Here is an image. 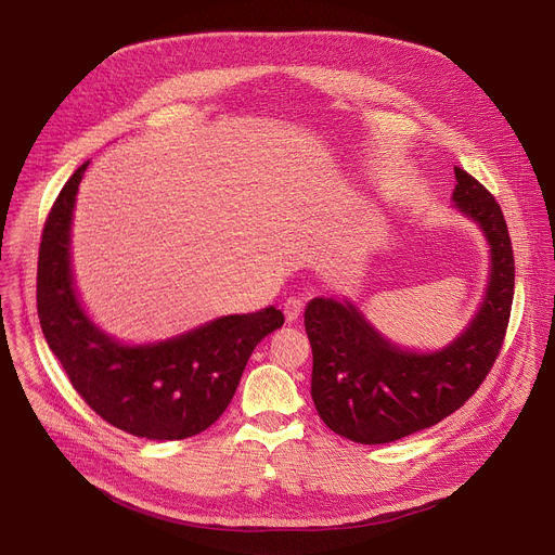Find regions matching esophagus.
Segmentation results:
<instances>
[{
	"label": "esophagus",
	"mask_w": 555,
	"mask_h": 555,
	"mask_svg": "<svg viewBox=\"0 0 555 555\" xmlns=\"http://www.w3.org/2000/svg\"><path fill=\"white\" fill-rule=\"evenodd\" d=\"M302 309H305V302H302L298 296H289V298L283 302V313H285L287 323L298 321V315L302 313Z\"/></svg>",
	"instance_id": "1"
}]
</instances>
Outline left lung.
<instances>
[{
	"label": "left lung",
	"instance_id": "left-lung-1",
	"mask_svg": "<svg viewBox=\"0 0 555 555\" xmlns=\"http://www.w3.org/2000/svg\"><path fill=\"white\" fill-rule=\"evenodd\" d=\"M454 206L477 221L492 248L486 300L446 349L406 351L384 340L351 302L313 298L305 332L313 353L311 398L321 420L345 439L390 443L459 411L492 371L509 325L514 250L494 195L454 167Z\"/></svg>",
	"mask_w": 555,
	"mask_h": 555
}]
</instances>
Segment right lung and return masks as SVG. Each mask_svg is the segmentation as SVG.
<instances>
[{"instance_id": "add662e5", "label": "right lung", "mask_w": 555, "mask_h": 555, "mask_svg": "<svg viewBox=\"0 0 555 555\" xmlns=\"http://www.w3.org/2000/svg\"><path fill=\"white\" fill-rule=\"evenodd\" d=\"M88 165L65 182L41 232L37 313L48 347L107 424L157 441L199 435L228 409L255 347L283 325V313L266 307L223 315L151 347H122L99 332L76 300L69 272L72 208Z\"/></svg>"}]
</instances>
